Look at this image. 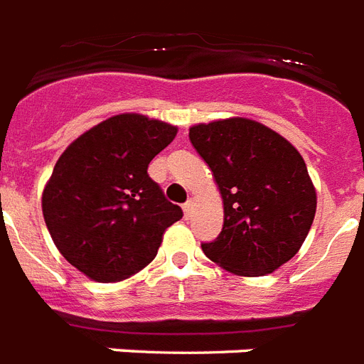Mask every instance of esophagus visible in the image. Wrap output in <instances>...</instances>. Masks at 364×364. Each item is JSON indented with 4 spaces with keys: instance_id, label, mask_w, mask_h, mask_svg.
Instances as JSON below:
<instances>
[{
    "instance_id": "34e87169",
    "label": "esophagus",
    "mask_w": 364,
    "mask_h": 364,
    "mask_svg": "<svg viewBox=\"0 0 364 364\" xmlns=\"http://www.w3.org/2000/svg\"><path fill=\"white\" fill-rule=\"evenodd\" d=\"M182 210H184V218H190L191 212H193V200H188V203L182 206Z\"/></svg>"
}]
</instances>
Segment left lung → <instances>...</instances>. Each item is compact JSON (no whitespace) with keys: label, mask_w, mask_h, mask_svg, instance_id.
<instances>
[{"label":"left lung","mask_w":364,"mask_h":364,"mask_svg":"<svg viewBox=\"0 0 364 364\" xmlns=\"http://www.w3.org/2000/svg\"><path fill=\"white\" fill-rule=\"evenodd\" d=\"M190 141L212 171L223 200V228L200 244L237 276H264L301 250L318 196L291 142L259 122L232 116L196 124Z\"/></svg>","instance_id":"left-lung-1"}]
</instances>
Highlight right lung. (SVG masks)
Returning <instances> with one entry per match:
<instances>
[{"mask_svg": "<svg viewBox=\"0 0 364 364\" xmlns=\"http://www.w3.org/2000/svg\"><path fill=\"white\" fill-rule=\"evenodd\" d=\"M176 132L136 112L110 116L75 139L54 165L41 199L45 223L60 254L90 280L132 278L182 218L146 173Z\"/></svg>", "mask_w": 364, "mask_h": 364, "instance_id": "1", "label": "right lung"}]
</instances>
